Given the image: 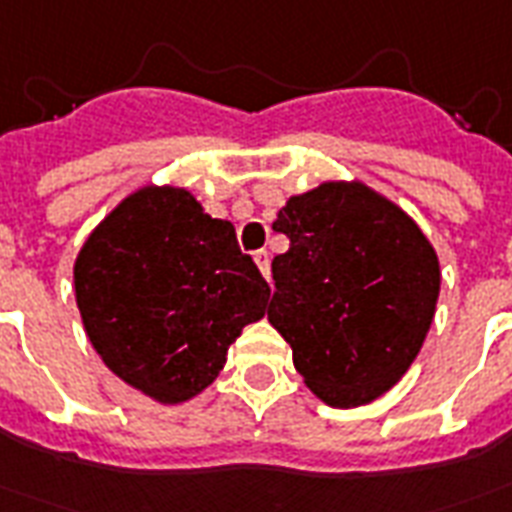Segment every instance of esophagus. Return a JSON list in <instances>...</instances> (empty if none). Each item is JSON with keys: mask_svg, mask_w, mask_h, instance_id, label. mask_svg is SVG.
I'll return each mask as SVG.
<instances>
[{"mask_svg": "<svg viewBox=\"0 0 512 512\" xmlns=\"http://www.w3.org/2000/svg\"><path fill=\"white\" fill-rule=\"evenodd\" d=\"M255 263H257V268H260V273H263L265 279H268V276H271V260H268V252H265V249H257Z\"/></svg>", "mask_w": 512, "mask_h": 512, "instance_id": "1", "label": "esophagus"}]
</instances>
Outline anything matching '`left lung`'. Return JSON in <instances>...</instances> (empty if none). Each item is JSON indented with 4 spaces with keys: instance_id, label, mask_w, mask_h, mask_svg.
Here are the masks:
<instances>
[{
    "instance_id": "left-lung-1",
    "label": "left lung",
    "mask_w": 512,
    "mask_h": 512,
    "mask_svg": "<svg viewBox=\"0 0 512 512\" xmlns=\"http://www.w3.org/2000/svg\"><path fill=\"white\" fill-rule=\"evenodd\" d=\"M271 322L308 389L333 408L376 400L416 360L435 317L440 265L419 225L360 182L295 195L273 222Z\"/></svg>"
}]
</instances>
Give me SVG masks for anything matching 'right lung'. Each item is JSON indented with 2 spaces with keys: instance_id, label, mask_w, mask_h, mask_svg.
I'll list each match as a JSON object with an SVG mask.
<instances>
[{
  "instance_id": "1",
  "label": "right lung",
  "mask_w": 512,
  "mask_h": 512,
  "mask_svg": "<svg viewBox=\"0 0 512 512\" xmlns=\"http://www.w3.org/2000/svg\"><path fill=\"white\" fill-rule=\"evenodd\" d=\"M74 292L107 368L158 403H182L220 376L271 287L228 220L187 190L142 187L85 241Z\"/></svg>"
}]
</instances>
